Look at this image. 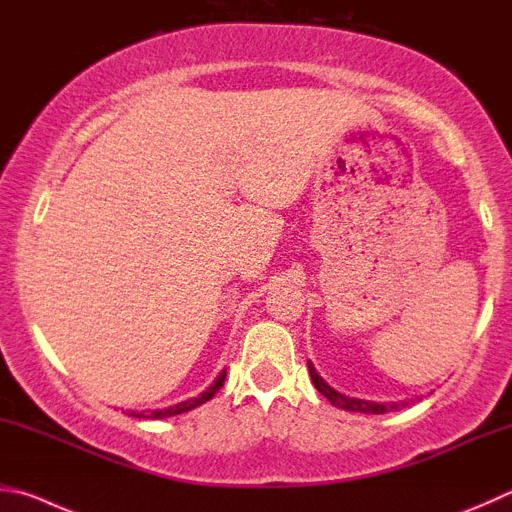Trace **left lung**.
Returning a JSON list of instances; mask_svg holds the SVG:
<instances>
[{"label": "left lung", "mask_w": 512, "mask_h": 512, "mask_svg": "<svg viewBox=\"0 0 512 512\" xmlns=\"http://www.w3.org/2000/svg\"><path fill=\"white\" fill-rule=\"evenodd\" d=\"M309 365V374L311 380L318 392L327 398L331 405L342 407V410H349V412H362V414H385V412H394V410H401V407L410 405V403H374V401H360V398H349V396H342L338 394L336 389H331L324 380L318 376V371L311 365V362H306Z\"/></svg>", "instance_id": "left-lung-1"}]
</instances>
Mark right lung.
I'll return each instance as SVG.
<instances>
[{"mask_svg": "<svg viewBox=\"0 0 512 512\" xmlns=\"http://www.w3.org/2000/svg\"><path fill=\"white\" fill-rule=\"evenodd\" d=\"M224 380H226V369L221 371V374L217 376L215 383H212L206 392H203L201 396L197 398H190V401H183L179 405H172L167 407V410H154V412H129V416H136V418H165V416H176V414H183V412H190L194 410V407L203 405L206 401H210L212 396H215L221 387H224Z\"/></svg>", "mask_w": 512, "mask_h": 512, "instance_id": "add662e5", "label": "right lung"}]
</instances>
